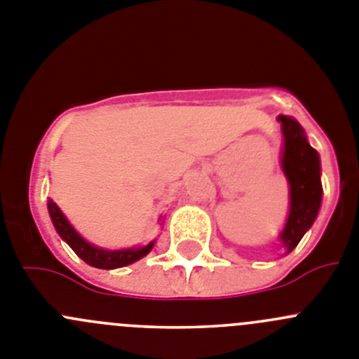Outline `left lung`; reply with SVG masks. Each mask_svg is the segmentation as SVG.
Returning <instances> with one entry per match:
<instances>
[{
	"label": "left lung",
	"instance_id": "left-lung-1",
	"mask_svg": "<svg viewBox=\"0 0 359 359\" xmlns=\"http://www.w3.org/2000/svg\"><path fill=\"white\" fill-rule=\"evenodd\" d=\"M283 125V170L290 182V216L280 234L283 245L292 252L315 222L322 200L320 161L306 141L304 130L288 116L277 118Z\"/></svg>",
	"mask_w": 359,
	"mask_h": 359
}]
</instances>
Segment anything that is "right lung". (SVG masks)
<instances>
[{
	"label": "right lung",
	"mask_w": 359,
	"mask_h": 359,
	"mask_svg": "<svg viewBox=\"0 0 359 359\" xmlns=\"http://www.w3.org/2000/svg\"><path fill=\"white\" fill-rule=\"evenodd\" d=\"M48 211H50L51 222H53L55 229L60 234L64 241L69 245L73 250H75L76 256L80 259L86 261L87 264L96 268H103V270H111V268H119L127 266V264L134 263V261L141 259L143 256H147L148 252L154 247V241L148 243L147 247L141 248H127V250H102V248H96L93 245H89L87 241H83L76 231L69 225V222L66 219V216L62 215V211L59 209V205L53 202V200H48Z\"/></svg>",
	"instance_id": "obj_1"
}]
</instances>
